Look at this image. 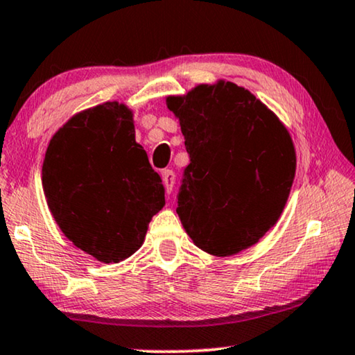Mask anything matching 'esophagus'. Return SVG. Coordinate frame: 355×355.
I'll return each instance as SVG.
<instances>
[{
    "label": "esophagus",
    "instance_id": "34e87169",
    "mask_svg": "<svg viewBox=\"0 0 355 355\" xmlns=\"http://www.w3.org/2000/svg\"><path fill=\"white\" fill-rule=\"evenodd\" d=\"M162 179H163V185H165L166 192L170 193L174 187V181H176V174H174L173 170H165L162 173Z\"/></svg>",
    "mask_w": 355,
    "mask_h": 355
}]
</instances>
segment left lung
<instances>
[{"label": "left lung", "instance_id": "8db88e82", "mask_svg": "<svg viewBox=\"0 0 355 355\" xmlns=\"http://www.w3.org/2000/svg\"><path fill=\"white\" fill-rule=\"evenodd\" d=\"M190 163L178 209L195 246L241 252L279 219L295 178V147L282 122L244 87L219 80L168 96Z\"/></svg>", "mask_w": 355, "mask_h": 355}]
</instances>
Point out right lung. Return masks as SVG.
Masks as SVG:
<instances>
[{"label":"right lung","mask_w":355,"mask_h":355,"mask_svg":"<svg viewBox=\"0 0 355 355\" xmlns=\"http://www.w3.org/2000/svg\"><path fill=\"white\" fill-rule=\"evenodd\" d=\"M42 187L53 219L76 248L103 263L144 243L165 189L135 139L133 112L107 101L76 114L52 136Z\"/></svg>","instance_id":"obj_1"}]
</instances>
